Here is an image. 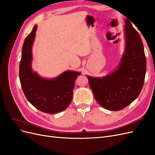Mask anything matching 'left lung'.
<instances>
[{"mask_svg": "<svg viewBox=\"0 0 155 155\" xmlns=\"http://www.w3.org/2000/svg\"><path fill=\"white\" fill-rule=\"evenodd\" d=\"M125 24V50L118 67L101 78L87 76L96 100L109 110L123 109L137 99L146 73L142 41L127 18Z\"/></svg>", "mask_w": 155, "mask_h": 155, "instance_id": "8db88e82", "label": "left lung"}]
</instances>
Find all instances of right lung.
<instances>
[{
	"instance_id": "1",
	"label": "right lung",
	"mask_w": 155,
	"mask_h": 155,
	"mask_svg": "<svg viewBox=\"0 0 155 155\" xmlns=\"http://www.w3.org/2000/svg\"><path fill=\"white\" fill-rule=\"evenodd\" d=\"M37 25L25 40L19 65L21 87L27 100L38 110L55 114L65 110L72 100L75 80L79 72L66 70L54 78H42L31 69L32 46Z\"/></svg>"
}]
</instances>
